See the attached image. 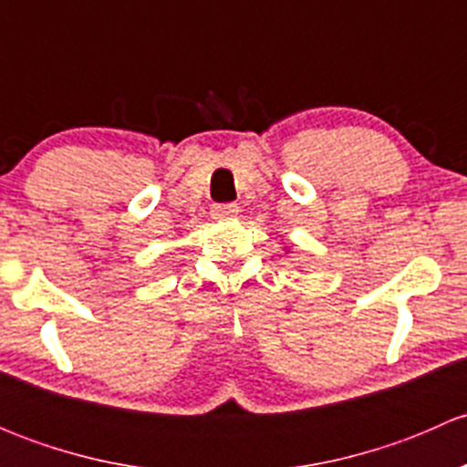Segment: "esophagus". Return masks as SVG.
<instances>
[{"label": "esophagus", "mask_w": 467, "mask_h": 467, "mask_svg": "<svg viewBox=\"0 0 467 467\" xmlns=\"http://www.w3.org/2000/svg\"><path fill=\"white\" fill-rule=\"evenodd\" d=\"M237 212H239L237 203L212 205V216H216V219H230V216H237Z\"/></svg>", "instance_id": "esophagus-1"}]
</instances>
